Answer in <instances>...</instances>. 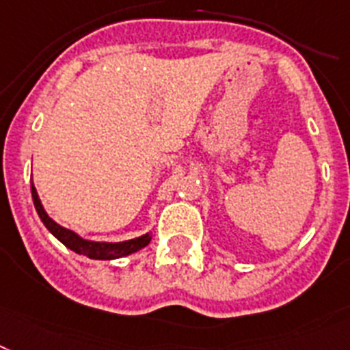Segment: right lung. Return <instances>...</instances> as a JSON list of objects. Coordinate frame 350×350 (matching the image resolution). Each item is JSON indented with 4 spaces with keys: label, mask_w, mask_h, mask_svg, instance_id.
<instances>
[{
    "label": "right lung",
    "mask_w": 350,
    "mask_h": 350,
    "mask_svg": "<svg viewBox=\"0 0 350 350\" xmlns=\"http://www.w3.org/2000/svg\"><path fill=\"white\" fill-rule=\"evenodd\" d=\"M31 198H33L35 210L39 213L44 226L49 230V233H51L57 240H60L67 249L75 251L76 254L90 258V260H117V258H124L128 256V254H133V252L140 251V249L146 247V245L151 242V233L140 234L137 239L124 240V242H94V240H85L81 239L80 234L75 233V231H70L67 230V228H64V226L57 224V222L46 213L42 202H40L39 199V193H37V189H35L33 181H31Z\"/></svg>",
    "instance_id": "right-lung-1"
}]
</instances>
